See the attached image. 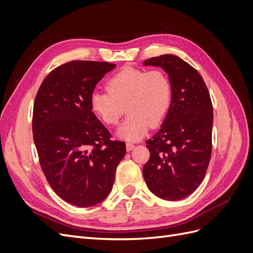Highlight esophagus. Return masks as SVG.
Masks as SVG:
<instances>
[{
    "label": "esophagus",
    "instance_id": "esophagus-1",
    "mask_svg": "<svg viewBox=\"0 0 253 253\" xmlns=\"http://www.w3.org/2000/svg\"><path fill=\"white\" fill-rule=\"evenodd\" d=\"M134 143L133 142H126V151H131L134 149Z\"/></svg>",
    "mask_w": 253,
    "mask_h": 253
}]
</instances>
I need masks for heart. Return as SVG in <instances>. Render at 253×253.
I'll return each instance as SVG.
<instances>
[{
  "mask_svg": "<svg viewBox=\"0 0 253 253\" xmlns=\"http://www.w3.org/2000/svg\"><path fill=\"white\" fill-rule=\"evenodd\" d=\"M106 91H94L89 108L106 126H115L128 115L117 134L126 140H137L166 118L173 96L171 80L164 71L126 66L106 81Z\"/></svg>",
  "mask_w": 253,
  "mask_h": 253,
  "instance_id": "obj_1",
  "label": "heart"
}]
</instances>
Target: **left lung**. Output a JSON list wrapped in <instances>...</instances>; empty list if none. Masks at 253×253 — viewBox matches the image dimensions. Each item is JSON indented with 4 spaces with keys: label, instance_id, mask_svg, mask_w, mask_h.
<instances>
[{
    "label": "left lung",
    "instance_id": "1",
    "mask_svg": "<svg viewBox=\"0 0 253 253\" xmlns=\"http://www.w3.org/2000/svg\"><path fill=\"white\" fill-rule=\"evenodd\" d=\"M169 75L172 103L159 131L147 140L150 159L143 177L153 194L179 201L203 182L212 153L213 106L206 83L194 67L174 55L145 60Z\"/></svg>",
    "mask_w": 253,
    "mask_h": 253
}]
</instances>
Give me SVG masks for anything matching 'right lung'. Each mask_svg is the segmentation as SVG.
Wrapping results in <instances>:
<instances>
[{"label":"right lung","instance_id":"1","mask_svg":"<svg viewBox=\"0 0 253 253\" xmlns=\"http://www.w3.org/2000/svg\"><path fill=\"white\" fill-rule=\"evenodd\" d=\"M116 64L71 61L52 70L38 90L33 133L41 169L66 203L85 208L111 192L126 143L111 133L89 108L96 84Z\"/></svg>","mask_w":253,"mask_h":253}]
</instances>
